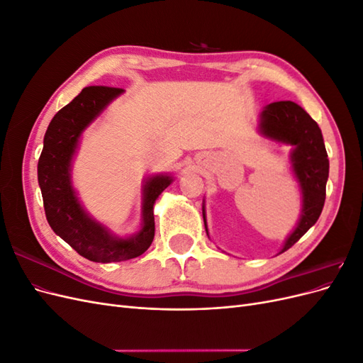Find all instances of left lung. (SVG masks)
Segmentation results:
<instances>
[{"label": "left lung", "instance_id": "8db88e82", "mask_svg": "<svg viewBox=\"0 0 363 363\" xmlns=\"http://www.w3.org/2000/svg\"><path fill=\"white\" fill-rule=\"evenodd\" d=\"M260 130L263 135L271 139L295 147L291 159L295 175L301 186L303 211L298 225L286 239L280 251L283 252L289 250L318 221L323 212L325 183L328 179V157L321 128L318 127L309 113L292 101L268 104L262 112Z\"/></svg>", "mask_w": 363, "mask_h": 363}]
</instances>
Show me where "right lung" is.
Wrapping results in <instances>:
<instances>
[{"label":"right lung","instance_id":"obj_1","mask_svg":"<svg viewBox=\"0 0 363 363\" xmlns=\"http://www.w3.org/2000/svg\"><path fill=\"white\" fill-rule=\"evenodd\" d=\"M121 87L87 86L74 100L54 115L43 138L38 162V180L50 227L80 256L92 262L111 263L128 260L145 252L155 239V206L168 188L169 175H157L144 188V227L128 239H118L84 213L72 191L69 167L82 131L103 112Z\"/></svg>","mask_w":363,"mask_h":363}]
</instances>
